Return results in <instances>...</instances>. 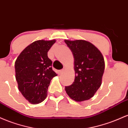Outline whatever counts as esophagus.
Segmentation results:
<instances>
[{
	"mask_svg": "<svg viewBox=\"0 0 128 128\" xmlns=\"http://www.w3.org/2000/svg\"><path fill=\"white\" fill-rule=\"evenodd\" d=\"M65 70H66V68H64V69H62V70H60V74H63V73H64V71H65Z\"/></svg>",
	"mask_w": 128,
	"mask_h": 128,
	"instance_id": "1",
	"label": "esophagus"
}]
</instances>
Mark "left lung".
Instances as JSON below:
<instances>
[{
	"label": "left lung",
	"mask_w": 128,
	"mask_h": 128,
	"mask_svg": "<svg viewBox=\"0 0 128 128\" xmlns=\"http://www.w3.org/2000/svg\"><path fill=\"white\" fill-rule=\"evenodd\" d=\"M74 58L76 76L71 85L65 86L67 94L76 102L90 99L100 87L104 60L98 49L84 40H64Z\"/></svg>",
	"instance_id": "left-lung-1"
}]
</instances>
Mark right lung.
Wrapping results in <instances>:
<instances>
[{"mask_svg": "<svg viewBox=\"0 0 128 128\" xmlns=\"http://www.w3.org/2000/svg\"><path fill=\"white\" fill-rule=\"evenodd\" d=\"M56 40H39L22 51L15 62L18 90L31 104L42 102L47 96L50 82L57 74L52 70L48 52Z\"/></svg>", "mask_w": 128, "mask_h": 128, "instance_id": "add662e5", "label": "right lung"}]
</instances>
